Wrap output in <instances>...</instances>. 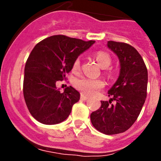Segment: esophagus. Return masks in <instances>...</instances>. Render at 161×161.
I'll list each match as a JSON object with an SVG mask.
<instances>
[{
    "label": "esophagus",
    "instance_id": "34e87169",
    "mask_svg": "<svg viewBox=\"0 0 161 161\" xmlns=\"http://www.w3.org/2000/svg\"><path fill=\"white\" fill-rule=\"evenodd\" d=\"M88 99H89V97H88L87 96H85V95H84V94L80 95V100L86 101V100H88Z\"/></svg>",
    "mask_w": 161,
    "mask_h": 161
}]
</instances>
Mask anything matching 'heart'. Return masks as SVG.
<instances>
[{"mask_svg": "<svg viewBox=\"0 0 161 161\" xmlns=\"http://www.w3.org/2000/svg\"><path fill=\"white\" fill-rule=\"evenodd\" d=\"M95 58H96V60L97 61L98 64L102 68H107L111 64V57L107 52L99 51L95 54ZM80 59H76L74 61L72 68L74 71H77L80 68ZM75 86L84 94L93 95L103 87L104 82L100 79L81 77L75 80Z\"/></svg>", "mask_w": 161, "mask_h": 161, "instance_id": "heart-1", "label": "heart"}]
</instances>
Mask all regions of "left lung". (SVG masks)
<instances>
[{
    "mask_svg": "<svg viewBox=\"0 0 161 161\" xmlns=\"http://www.w3.org/2000/svg\"><path fill=\"white\" fill-rule=\"evenodd\" d=\"M107 47L119 58V76L108 91L111 98L102 101L90 119L100 132L115 135L128 130L139 117L147 97V70L141 55L129 44L109 41ZM111 100L116 103L110 105Z\"/></svg>",
    "mask_w": 161,
    "mask_h": 161,
    "instance_id": "8db88e82",
    "label": "left lung"
}]
</instances>
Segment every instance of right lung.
<instances>
[{
	"label": "right lung",
	"instance_id": "right-lung-1",
	"mask_svg": "<svg viewBox=\"0 0 161 161\" xmlns=\"http://www.w3.org/2000/svg\"><path fill=\"white\" fill-rule=\"evenodd\" d=\"M94 42L54 35L32 50L24 71L23 95L30 113L39 123L58 124L69 116L80 93L72 86L61 93L56 82L65 79L74 61Z\"/></svg>",
	"mask_w": 161,
	"mask_h": 161
}]
</instances>
